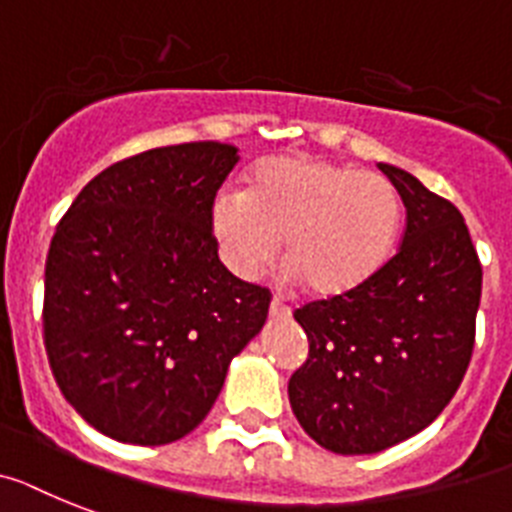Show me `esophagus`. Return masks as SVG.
Returning <instances> with one entry per match:
<instances>
[{"label":"esophagus","instance_id":"obj_1","mask_svg":"<svg viewBox=\"0 0 512 512\" xmlns=\"http://www.w3.org/2000/svg\"><path fill=\"white\" fill-rule=\"evenodd\" d=\"M270 317H273V320H289L291 309L286 307L281 299H273V302H270Z\"/></svg>","mask_w":512,"mask_h":512}]
</instances>
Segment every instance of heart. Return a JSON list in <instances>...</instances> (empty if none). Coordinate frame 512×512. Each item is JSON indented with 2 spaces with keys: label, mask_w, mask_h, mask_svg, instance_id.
I'll use <instances>...</instances> for the list:
<instances>
[{
  "label": "heart",
  "mask_w": 512,
  "mask_h": 512,
  "mask_svg": "<svg viewBox=\"0 0 512 512\" xmlns=\"http://www.w3.org/2000/svg\"><path fill=\"white\" fill-rule=\"evenodd\" d=\"M403 221L388 176L317 156L255 163L242 192H221L210 229L223 263L257 278L278 257L320 299L362 289L388 263Z\"/></svg>",
  "instance_id": "heart-1"
}]
</instances>
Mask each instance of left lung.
<instances>
[{
  "label": "left lung",
  "instance_id": "1",
  "mask_svg": "<svg viewBox=\"0 0 512 512\" xmlns=\"http://www.w3.org/2000/svg\"><path fill=\"white\" fill-rule=\"evenodd\" d=\"M406 205L401 247L362 289L294 312L309 356L289 380L317 445L367 455L435 422L466 375L482 265L461 210L409 171L380 163Z\"/></svg>",
  "mask_w": 512,
  "mask_h": 512
}]
</instances>
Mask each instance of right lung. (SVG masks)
Listing matches in <instances>:
<instances>
[{
  "label": "right lung",
  "instance_id": "add662e5",
  "mask_svg": "<svg viewBox=\"0 0 512 512\" xmlns=\"http://www.w3.org/2000/svg\"><path fill=\"white\" fill-rule=\"evenodd\" d=\"M236 161L213 140L145 150L93 176L59 221L46 354L72 409L111 440L190 435L263 330L270 291L223 268L210 229Z\"/></svg>",
  "mask_w": 512,
  "mask_h": 512
}]
</instances>
